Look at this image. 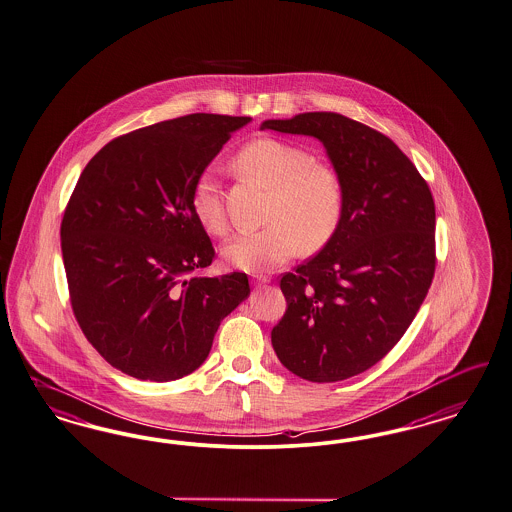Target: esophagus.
<instances>
[{"label": "esophagus", "instance_id": "1", "mask_svg": "<svg viewBox=\"0 0 512 512\" xmlns=\"http://www.w3.org/2000/svg\"><path fill=\"white\" fill-rule=\"evenodd\" d=\"M270 282L266 276H253V283L255 285H265V283Z\"/></svg>", "mask_w": 512, "mask_h": 512}]
</instances>
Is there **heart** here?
<instances>
[{"mask_svg": "<svg viewBox=\"0 0 512 512\" xmlns=\"http://www.w3.org/2000/svg\"><path fill=\"white\" fill-rule=\"evenodd\" d=\"M232 170L268 189L263 229L242 232L221 247L223 261L244 272H268L289 261L299 246H325L342 217V185L335 170L316 162L299 145L259 138L246 143L230 162ZM191 208L198 225L221 236L227 219L210 176L194 183Z\"/></svg>", "mask_w": 512, "mask_h": 512, "instance_id": "obj_1", "label": "heart"}]
</instances>
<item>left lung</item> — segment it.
Returning <instances> with one entry per match:
<instances>
[{"instance_id":"left-lung-1","label":"left lung","mask_w":512,"mask_h":512,"mask_svg":"<svg viewBox=\"0 0 512 512\" xmlns=\"http://www.w3.org/2000/svg\"><path fill=\"white\" fill-rule=\"evenodd\" d=\"M261 130L318 138L342 185V217L316 257L282 276L272 329L283 367L338 382L376 365L405 335L435 274V202L405 153L367 124L314 111Z\"/></svg>"}]
</instances>
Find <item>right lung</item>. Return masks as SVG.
Segmentation results:
<instances>
[{"label":"right lung","instance_id":"obj_1","mask_svg":"<svg viewBox=\"0 0 512 512\" xmlns=\"http://www.w3.org/2000/svg\"><path fill=\"white\" fill-rule=\"evenodd\" d=\"M251 117L193 113L128 132L85 166L60 238L71 308L107 363L138 380L196 371L223 318L249 297L244 272L212 265L191 208L196 179Z\"/></svg>","mask_w":512,"mask_h":512}]
</instances>
